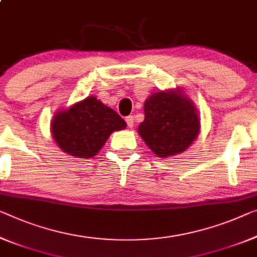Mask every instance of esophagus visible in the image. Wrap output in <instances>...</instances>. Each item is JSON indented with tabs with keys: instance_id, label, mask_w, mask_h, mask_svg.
<instances>
[{
	"instance_id": "1",
	"label": "esophagus",
	"mask_w": 257,
	"mask_h": 257,
	"mask_svg": "<svg viewBox=\"0 0 257 257\" xmlns=\"http://www.w3.org/2000/svg\"><path fill=\"white\" fill-rule=\"evenodd\" d=\"M125 121H126V124H127L128 127H132L133 124H134V117L133 116H127L125 118Z\"/></svg>"
}]
</instances>
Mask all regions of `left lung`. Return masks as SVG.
Here are the masks:
<instances>
[{"label": "left lung", "instance_id": "8db88e82", "mask_svg": "<svg viewBox=\"0 0 257 257\" xmlns=\"http://www.w3.org/2000/svg\"><path fill=\"white\" fill-rule=\"evenodd\" d=\"M145 120L139 134L155 155L167 157L183 153L195 140L200 119L194 105L176 92H159L145 102Z\"/></svg>", "mask_w": 257, "mask_h": 257}]
</instances>
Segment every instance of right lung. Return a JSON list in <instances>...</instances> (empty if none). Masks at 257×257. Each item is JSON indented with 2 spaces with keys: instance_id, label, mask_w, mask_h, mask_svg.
<instances>
[{
  "instance_id": "obj_1",
  "label": "right lung",
  "mask_w": 257,
  "mask_h": 257,
  "mask_svg": "<svg viewBox=\"0 0 257 257\" xmlns=\"http://www.w3.org/2000/svg\"><path fill=\"white\" fill-rule=\"evenodd\" d=\"M125 127V120L115 110L96 97L88 96L58 112L51 124V133L63 152L90 159L98 153L110 134Z\"/></svg>"
}]
</instances>
